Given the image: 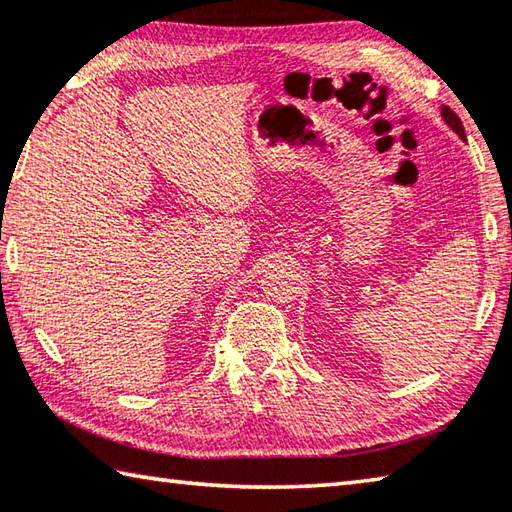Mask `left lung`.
Returning <instances> with one entry per match:
<instances>
[{"label": "left lung", "mask_w": 512, "mask_h": 512, "mask_svg": "<svg viewBox=\"0 0 512 512\" xmlns=\"http://www.w3.org/2000/svg\"><path fill=\"white\" fill-rule=\"evenodd\" d=\"M441 116H443V120H445V125H448V127L452 129V132L461 138V141H466V129H463L459 116L454 114V111H452L450 107H441Z\"/></svg>", "instance_id": "8db88e82"}]
</instances>
